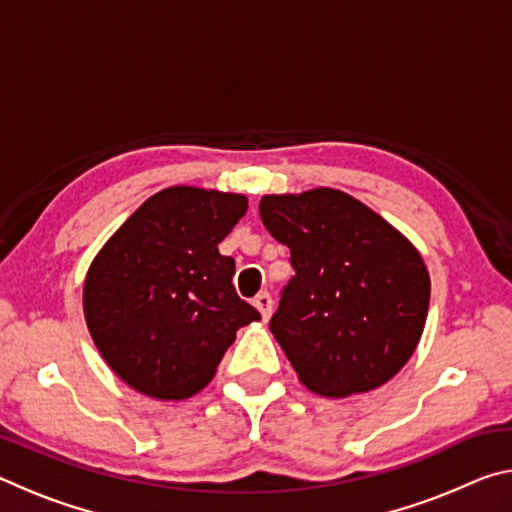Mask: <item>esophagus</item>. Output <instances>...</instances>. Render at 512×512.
<instances>
[{
    "label": "esophagus",
    "mask_w": 512,
    "mask_h": 512,
    "mask_svg": "<svg viewBox=\"0 0 512 512\" xmlns=\"http://www.w3.org/2000/svg\"><path fill=\"white\" fill-rule=\"evenodd\" d=\"M253 305L259 309V314H262L264 320L271 318V311H273V298H271V293H268V291L257 293V298L253 300Z\"/></svg>",
    "instance_id": "obj_1"
}]
</instances>
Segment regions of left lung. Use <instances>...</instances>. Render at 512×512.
<instances>
[{
    "label": "left lung",
    "instance_id": "obj_1",
    "mask_svg": "<svg viewBox=\"0 0 512 512\" xmlns=\"http://www.w3.org/2000/svg\"><path fill=\"white\" fill-rule=\"evenodd\" d=\"M266 230L291 250L271 332L309 391L348 397L379 388L418 348L429 273L391 223L339 189L264 196Z\"/></svg>",
    "mask_w": 512,
    "mask_h": 512
}]
</instances>
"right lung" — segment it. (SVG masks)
I'll list each match as a JSON object with an SVG mask.
<instances>
[{
	"instance_id": "obj_1",
	"label": "right lung",
	"mask_w": 512,
	"mask_h": 512,
	"mask_svg": "<svg viewBox=\"0 0 512 512\" xmlns=\"http://www.w3.org/2000/svg\"><path fill=\"white\" fill-rule=\"evenodd\" d=\"M246 196L167 187L128 216L94 257L83 311L101 357L155 400H187L210 384L237 329L259 320L219 253Z\"/></svg>"
}]
</instances>
